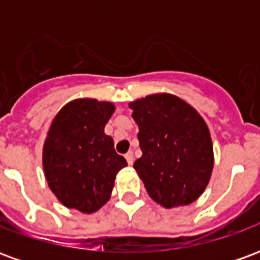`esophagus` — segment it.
<instances>
[{
  "mask_svg": "<svg viewBox=\"0 0 260 260\" xmlns=\"http://www.w3.org/2000/svg\"><path fill=\"white\" fill-rule=\"evenodd\" d=\"M125 158H126V161H128V164H129V166H132V164H134V153L132 152L126 153V154H125Z\"/></svg>",
  "mask_w": 260,
  "mask_h": 260,
  "instance_id": "34e87169",
  "label": "esophagus"
}]
</instances>
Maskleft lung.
I'll return each mask as SVG.
<instances>
[{"label":"left lung","instance_id":"left-lung-1","mask_svg":"<svg viewBox=\"0 0 260 260\" xmlns=\"http://www.w3.org/2000/svg\"><path fill=\"white\" fill-rule=\"evenodd\" d=\"M129 107L142 150L134 169L149 196L167 209L195 202L213 170L206 122L188 103L167 93L135 100Z\"/></svg>","mask_w":260,"mask_h":260}]
</instances>
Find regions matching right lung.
<instances>
[{"label":"right lung","instance_id":"obj_1","mask_svg":"<svg viewBox=\"0 0 260 260\" xmlns=\"http://www.w3.org/2000/svg\"><path fill=\"white\" fill-rule=\"evenodd\" d=\"M113 103L78 99L59 110L43 147L48 186L67 207L93 213L110 199L115 175L126 160L114 149L104 126Z\"/></svg>","mask_w":260,"mask_h":260}]
</instances>
